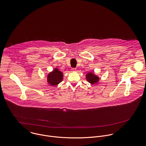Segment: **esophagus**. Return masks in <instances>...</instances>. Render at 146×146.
Here are the masks:
<instances>
[{
	"label": "esophagus",
	"instance_id": "34e87169",
	"mask_svg": "<svg viewBox=\"0 0 146 146\" xmlns=\"http://www.w3.org/2000/svg\"><path fill=\"white\" fill-rule=\"evenodd\" d=\"M76 70H77L76 68H72V70L73 72H76Z\"/></svg>",
	"mask_w": 146,
	"mask_h": 146
}]
</instances>
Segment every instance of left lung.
<instances>
[{
  "label": "left lung",
  "mask_w": 146,
  "mask_h": 146,
  "mask_svg": "<svg viewBox=\"0 0 146 146\" xmlns=\"http://www.w3.org/2000/svg\"><path fill=\"white\" fill-rule=\"evenodd\" d=\"M86 80L90 84L95 85L98 83L100 80V77L93 72H90L86 74Z\"/></svg>",
  "instance_id": "left-lung-1"
}]
</instances>
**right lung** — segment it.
<instances>
[{
    "label": "right lung",
    "instance_id": "1",
    "mask_svg": "<svg viewBox=\"0 0 146 146\" xmlns=\"http://www.w3.org/2000/svg\"><path fill=\"white\" fill-rule=\"evenodd\" d=\"M63 80V73L58 68H55L50 72L47 76V82L48 85L56 86Z\"/></svg>",
    "mask_w": 146,
    "mask_h": 146
}]
</instances>
